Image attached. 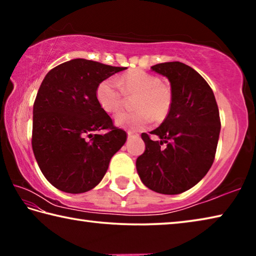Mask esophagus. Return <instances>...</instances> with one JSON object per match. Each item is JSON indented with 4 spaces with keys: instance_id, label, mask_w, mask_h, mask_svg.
I'll return each mask as SVG.
<instances>
[{
    "instance_id": "obj_1",
    "label": "esophagus",
    "mask_w": 256,
    "mask_h": 256,
    "mask_svg": "<svg viewBox=\"0 0 256 256\" xmlns=\"http://www.w3.org/2000/svg\"><path fill=\"white\" fill-rule=\"evenodd\" d=\"M128 138H132V136H138V134L136 133L134 131H132V130H128Z\"/></svg>"
}]
</instances>
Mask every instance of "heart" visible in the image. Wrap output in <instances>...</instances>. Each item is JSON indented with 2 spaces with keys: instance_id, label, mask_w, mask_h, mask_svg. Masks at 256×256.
Returning a JSON list of instances; mask_svg holds the SVG:
<instances>
[{
  "instance_id": "1",
  "label": "heart",
  "mask_w": 256,
  "mask_h": 256,
  "mask_svg": "<svg viewBox=\"0 0 256 256\" xmlns=\"http://www.w3.org/2000/svg\"><path fill=\"white\" fill-rule=\"evenodd\" d=\"M132 99V112H120L115 115V123L122 128H144L152 118L160 122L167 118L172 105V89L166 81L159 80L151 73L134 68L116 76L106 79L98 84L96 98L104 110L114 112L123 104V96Z\"/></svg>"
}]
</instances>
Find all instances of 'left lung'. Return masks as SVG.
Segmentation results:
<instances>
[{"mask_svg":"<svg viewBox=\"0 0 256 256\" xmlns=\"http://www.w3.org/2000/svg\"><path fill=\"white\" fill-rule=\"evenodd\" d=\"M151 68L168 78L174 98L170 114L150 132L160 141L141 134L146 151L136 159V170L146 188L172 196L193 188L209 172L222 124L214 92L194 68L180 62Z\"/></svg>","mask_w":256,"mask_h":256,"instance_id":"8db88e82","label":"left lung"}]
</instances>
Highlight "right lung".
<instances>
[{
  "label": "right lung",
  "instance_id": "1",
  "mask_svg": "<svg viewBox=\"0 0 256 256\" xmlns=\"http://www.w3.org/2000/svg\"><path fill=\"white\" fill-rule=\"evenodd\" d=\"M125 68L74 58L42 80L34 102L32 144L42 175L60 190L94 188L126 141V132L115 126L96 98L98 84ZM102 129L106 132L98 134Z\"/></svg>",
  "mask_w": 256,
  "mask_h": 256
}]
</instances>
